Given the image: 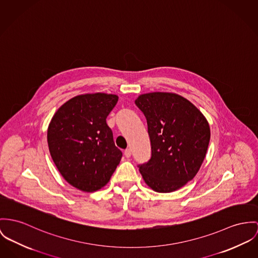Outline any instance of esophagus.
I'll return each mask as SVG.
<instances>
[{"mask_svg":"<svg viewBox=\"0 0 258 258\" xmlns=\"http://www.w3.org/2000/svg\"><path fill=\"white\" fill-rule=\"evenodd\" d=\"M124 156H125L126 158H130V157L132 156V150H131L130 148H127V149L124 150Z\"/></svg>","mask_w":258,"mask_h":258,"instance_id":"obj_1","label":"esophagus"}]
</instances>
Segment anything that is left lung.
<instances>
[{
    "mask_svg": "<svg viewBox=\"0 0 258 258\" xmlns=\"http://www.w3.org/2000/svg\"><path fill=\"white\" fill-rule=\"evenodd\" d=\"M136 104L146 118L151 141V158L139 165V172L154 191H175L198 174L210 140L209 123L176 93L141 94Z\"/></svg>",
    "mask_w": 258,
    "mask_h": 258,
    "instance_id": "8db88e82",
    "label": "left lung"
}]
</instances>
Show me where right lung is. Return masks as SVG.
Listing matches in <instances>:
<instances>
[{
    "label": "right lung",
    "instance_id": "1",
    "mask_svg": "<svg viewBox=\"0 0 258 258\" xmlns=\"http://www.w3.org/2000/svg\"><path fill=\"white\" fill-rule=\"evenodd\" d=\"M115 94L87 93L62 104L51 119L47 140L60 175L71 185L93 192L105 186L122 156L106 119Z\"/></svg>",
    "mask_w": 258,
    "mask_h": 258
}]
</instances>
